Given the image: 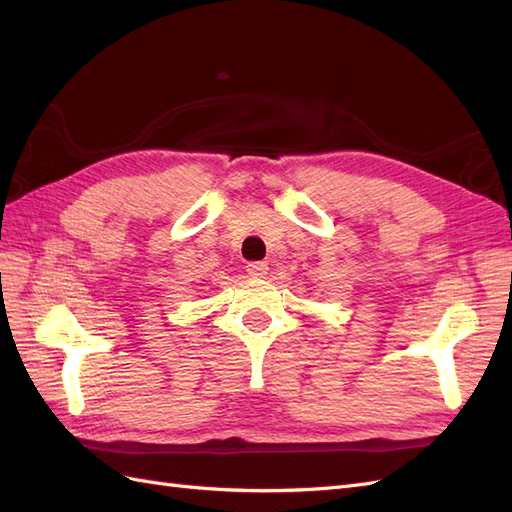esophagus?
<instances>
[{
    "label": "esophagus",
    "mask_w": 512,
    "mask_h": 512,
    "mask_svg": "<svg viewBox=\"0 0 512 512\" xmlns=\"http://www.w3.org/2000/svg\"><path fill=\"white\" fill-rule=\"evenodd\" d=\"M246 272L248 276H253V279H264L268 274V264L266 261H251V264L246 266Z\"/></svg>",
    "instance_id": "34e87169"
}]
</instances>
